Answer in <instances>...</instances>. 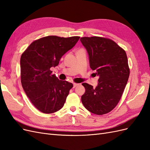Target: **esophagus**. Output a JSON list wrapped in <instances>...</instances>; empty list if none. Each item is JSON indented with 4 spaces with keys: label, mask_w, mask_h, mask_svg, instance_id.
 I'll return each mask as SVG.
<instances>
[{
    "label": "esophagus",
    "mask_w": 150,
    "mask_h": 150,
    "mask_svg": "<svg viewBox=\"0 0 150 150\" xmlns=\"http://www.w3.org/2000/svg\"><path fill=\"white\" fill-rule=\"evenodd\" d=\"M79 84H78V83H74L73 84V88H76V86H79Z\"/></svg>",
    "instance_id": "1"
}]
</instances>
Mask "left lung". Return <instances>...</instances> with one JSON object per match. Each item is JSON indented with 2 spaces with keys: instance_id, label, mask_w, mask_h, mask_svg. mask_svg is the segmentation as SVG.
<instances>
[{
  "instance_id": "1",
  "label": "left lung",
  "mask_w": 150,
  "mask_h": 150,
  "mask_svg": "<svg viewBox=\"0 0 150 150\" xmlns=\"http://www.w3.org/2000/svg\"><path fill=\"white\" fill-rule=\"evenodd\" d=\"M80 40L88 51L90 67L99 76L95 88L82 84L86 91L81 101L91 112L106 114L119 103L128 82L129 68L126 53L110 39L93 36Z\"/></svg>"
}]
</instances>
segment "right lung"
<instances>
[{
	"label": "right lung",
	"mask_w": 150,
	"mask_h": 150,
	"mask_svg": "<svg viewBox=\"0 0 150 150\" xmlns=\"http://www.w3.org/2000/svg\"><path fill=\"white\" fill-rule=\"evenodd\" d=\"M80 37L49 35L32 42L21 57V84L30 102L43 113H53L63 107L72 83L58 79L51 67L73 47Z\"/></svg>",
	"instance_id": "add662e5"
}]
</instances>
